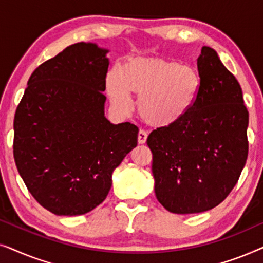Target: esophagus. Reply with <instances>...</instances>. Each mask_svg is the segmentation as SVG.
<instances>
[{"label":"esophagus","mask_w":263,"mask_h":263,"mask_svg":"<svg viewBox=\"0 0 263 263\" xmlns=\"http://www.w3.org/2000/svg\"><path fill=\"white\" fill-rule=\"evenodd\" d=\"M146 140H147V133L143 130V129H140L139 134H138L139 143H145Z\"/></svg>","instance_id":"obj_1"}]
</instances>
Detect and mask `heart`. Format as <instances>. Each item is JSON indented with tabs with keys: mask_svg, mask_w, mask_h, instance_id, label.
<instances>
[{
	"mask_svg": "<svg viewBox=\"0 0 263 263\" xmlns=\"http://www.w3.org/2000/svg\"><path fill=\"white\" fill-rule=\"evenodd\" d=\"M106 88L121 111L132 109L129 93L138 96V112L153 127H166L193 109L202 89L199 71L188 64L163 59H133L110 73Z\"/></svg>",
	"mask_w": 263,
	"mask_h": 263,
	"instance_id": "obj_1",
	"label": "heart"
}]
</instances>
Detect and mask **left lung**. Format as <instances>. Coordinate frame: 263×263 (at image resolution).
I'll return each instance as SVG.
<instances>
[{"instance_id":"1","label":"left lung","mask_w":263,"mask_h":263,"mask_svg":"<svg viewBox=\"0 0 263 263\" xmlns=\"http://www.w3.org/2000/svg\"><path fill=\"white\" fill-rule=\"evenodd\" d=\"M197 70L202 89L193 109L147 139L157 199L177 214L221 203L238 182L249 149V112L235 75L210 46L201 49Z\"/></svg>"}]
</instances>
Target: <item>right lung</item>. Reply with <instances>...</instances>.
Listing matches in <instances>:
<instances>
[{
  "mask_svg": "<svg viewBox=\"0 0 263 263\" xmlns=\"http://www.w3.org/2000/svg\"><path fill=\"white\" fill-rule=\"evenodd\" d=\"M107 50L68 46L28 79L14 117L17 171L56 215L88 213L106 199L112 172L138 145L139 129L104 116Z\"/></svg>",
  "mask_w": 263,
  "mask_h": 263,
  "instance_id": "add662e5",
  "label": "right lung"
}]
</instances>
